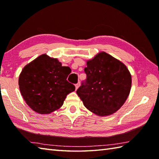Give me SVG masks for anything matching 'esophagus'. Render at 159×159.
I'll return each instance as SVG.
<instances>
[{
	"label": "esophagus",
	"instance_id": "esophagus-1",
	"mask_svg": "<svg viewBox=\"0 0 159 159\" xmlns=\"http://www.w3.org/2000/svg\"><path fill=\"white\" fill-rule=\"evenodd\" d=\"M79 86H80V83H78L76 84V85H75V87H76V90L78 88H79Z\"/></svg>",
	"mask_w": 159,
	"mask_h": 159
}]
</instances>
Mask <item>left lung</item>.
Listing matches in <instances>:
<instances>
[{
	"mask_svg": "<svg viewBox=\"0 0 159 159\" xmlns=\"http://www.w3.org/2000/svg\"><path fill=\"white\" fill-rule=\"evenodd\" d=\"M87 80L76 93L87 109L98 116L116 113L130 92L131 74L127 67L105 52L87 61Z\"/></svg>",
	"mask_w": 159,
	"mask_h": 159,
	"instance_id": "1",
	"label": "left lung"
}]
</instances>
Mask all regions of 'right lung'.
<instances>
[{"label":"right lung","instance_id":"1","mask_svg":"<svg viewBox=\"0 0 159 159\" xmlns=\"http://www.w3.org/2000/svg\"><path fill=\"white\" fill-rule=\"evenodd\" d=\"M69 67L62 66L57 58L46 54L26 65L20 73L18 85L27 105L39 114H50L60 109L67 94L75 87L67 80Z\"/></svg>","mask_w":159,"mask_h":159}]
</instances>
